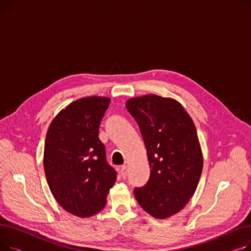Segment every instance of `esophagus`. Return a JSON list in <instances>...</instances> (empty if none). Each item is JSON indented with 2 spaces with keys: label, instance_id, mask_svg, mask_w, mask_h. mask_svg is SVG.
<instances>
[{
  "label": "esophagus",
  "instance_id": "34e87169",
  "mask_svg": "<svg viewBox=\"0 0 251 251\" xmlns=\"http://www.w3.org/2000/svg\"><path fill=\"white\" fill-rule=\"evenodd\" d=\"M120 173H121V176L123 178H126V176H127V167L125 165L120 167Z\"/></svg>",
  "mask_w": 251,
  "mask_h": 251
}]
</instances>
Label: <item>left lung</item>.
I'll list each match as a JSON object with an SVG mask.
<instances>
[{"mask_svg":"<svg viewBox=\"0 0 251 251\" xmlns=\"http://www.w3.org/2000/svg\"><path fill=\"white\" fill-rule=\"evenodd\" d=\"M126 108L140 129L151 175L134 189L139 205L156 219L177 214L191 199L202 172V153L190 116L175 100L133 98Z\"/></svg>","mask_w":251,"mask_h":251,"instance_id":"left-lung-1","label":"left lung"}]
</instances>
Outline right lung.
I'll return each instance as SVG.
<instances>
[{"mask_svg":"<svg viewBox=\"0 0 251 251\" xmlns=\"http://www.w3.org/2000/svg\"><path fill=\"white\" fill-rule=\"evenodd\" d=\"M109 98L89 97L71 102L47 132L44 169L58 203L77 217H91L104 207L117 179L99 138Z\"/></svg>","mask_w":251,"mask_h":251,"instance_id":"obj_1","label":"right lung"}]
</instances>
